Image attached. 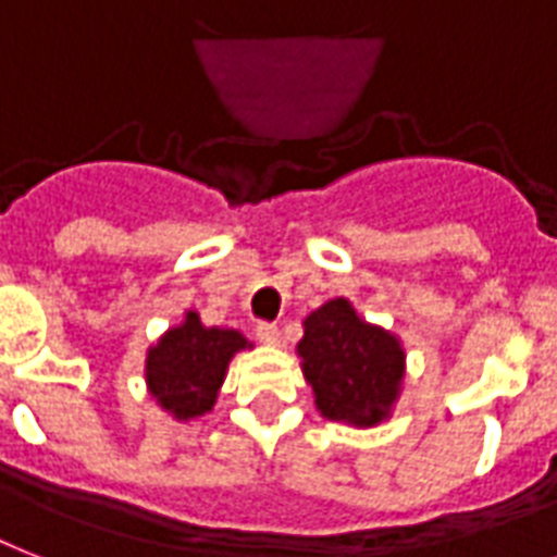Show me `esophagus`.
Listing matches in <instances>:
<instances>
[{"mask_svg": "<svg viewBox=\"0 0 557 557\" xmlns=\"http://www.w3.org/2000/svg\"><path fill=\"white\" fill-rule=\"evenodd\" d=\"M257 338H260L262 344H269V347H280L283 332H280L277 323H260V326H257Z\"/></svg>", "mask_w": 557, "mask_h": 557, "instance_id": "esophagus-1", "label": "esophagus"}]
</instances>
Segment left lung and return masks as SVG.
Listing matches in <instances>:
<instances>
[{"label": "left lung", "instance_id": "8db88e82", "mask_svg": "<svg viewBox=\"0 0 557 557\" xmlns=\"http://www.w3.org/2000/svg\"><path fill=\"white\" fill-rule=\"evenodd\" d=\"M297 356L314 405L332 422L375 428L401 393L405 349L393 332L367 323L347 297H335L306 318Z\"/></svg>", "mask_w": 557, "mask_h": 557}]
</instances>
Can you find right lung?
Listing matches in <instances>:
<instances>
[{"label": "right lung", "mask_w": 557, "mask_h": 557, "mask_svg": "<svg viewBox=\"0 0 557 557\" xmlns=\"http://www.w3.org/2000/svg\"><path fill=\"white\" fill-rule=\"evenodd\" d=\"M239 349H251L243 332L205 326L199 312H187L147 349V389L178 422L210 413Z\"/></svg>", "instance_id": "add662e5"}]
</instances>
